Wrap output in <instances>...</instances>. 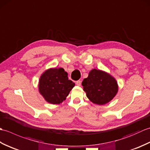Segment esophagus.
I'll return each instance as SVG.
<instances>
[{"instance_id": "34e87169", "label": "esophagus", "mask_w": 150, "mask_h": 150, "mask_svg": "<svg viewBox=\"0 0 150 150\" xmlns=\"http://www.w3.org/2000/svg\"><path fill=\"white\" fill-rule=\"evenodd\" d=\"M76 84L79 86H80L81 84V81H77V82H76Z\"/></svg>"}]
</instances>
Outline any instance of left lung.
Instances as JSON below:
<instances>
[{
    "label": "left lung",
    "mask_w": 150,
    "mask_h": 150,
    "mask_svg": "<svg viewBox=\"0 0 150 150\" xmlns=\"http://www.w3.org/2000/svg\"><path fill=\"white\" fill-rule=\"evenodd\" d=\"M83 90L91 103L104 105L116 96L119 86L115 78L103 70L93 69L82 82Z\"/></svg>",
    "instance_id": "1"
}]
</instances>
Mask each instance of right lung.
<instances>
[{
  "mask_svg": "<svg viewBox=\"0 0 150 150\" xmlns=\"http://www.w3.org/2000/svg\"><path fill=\"white\" fill-rule=\"evenodd\" d=\"M75 83L68 80V73L62 68H51L41 74L38 88L47 103L59 104L66 100Z\"/></svg>",
  "mask_w": 150,
  "mask_h": 150,
  "instance_id": "right-lung-1",
  "label": "right lung"
}]
</instances>
